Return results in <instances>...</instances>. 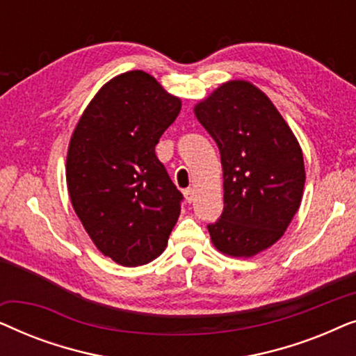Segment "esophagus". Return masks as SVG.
Masks as SVG:
<instances>
[{
    "mask_svg": "<svg viewBox=\"0 0 356 356\" xmlns=\"http://www.w3.org/2000/svg\"><path fill=\"white\" fill-rule=\"evenodd\" d=\"M183 194H184V199H186L188 202H193V201H194V189H193V188L184 189Z\"/></svg>",
    "mask_w": 356,
    "mask_h": 356,
    "instance_id": "obj_1",
    "label": "esophagus"
}]
</instances>
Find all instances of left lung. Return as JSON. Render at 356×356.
<instances>
[{
    "mask_svg": "<svg viewBox=\"0 0 356 356\" xmlns=\"http://www.w3.org/2000/svg\"><path fill=\"white\" fill-rule=\"evenodd\" d=\"M194 115L220 150L223 212L207 225L212 245L227 256H256L280 240L300 209L306 173L298 139L248 81L223 82Z\"/></svg>",
    "mask_w": 356,
    "mask_h": 356,
    "instance_id": "1",
    "label": "left lung"
}]
</instances>
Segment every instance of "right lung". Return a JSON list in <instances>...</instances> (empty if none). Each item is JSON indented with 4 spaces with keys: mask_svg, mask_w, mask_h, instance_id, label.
<instances>
[{
    "mask_svg": "<svg viewBox=\"0 0 356 356\" xmlns=\"http://www.w3.org/2000/svg\"><path fill=\"white\" fill-rule=\"evenodd\" d=\"M181 100L154 76L128 71L97 92L72 131L66 183L76 216L102 254L126 267L162 254L183 194L155 155Z\"/></svg>",
    "mask_w": 356,
    "mask_h": 356,
    "instance_id": "add662e5",
    "label": "right lung"
}]
</instances>
